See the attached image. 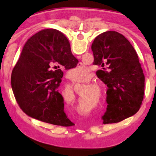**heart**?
Masks as SVG:
<instances>
[{
  "instance_id": "obj_1",
  "label": "heart",
  "mask_w": 156,
  "mask_h": 156,
  "mask_svg": "<svg viewBox=\"0 0 156 156\" xmlns=\"http://www.w3.org/2000/svg\"><path fill=\"white\" fill-rule=\"evenodd\" d=\"M88 69L85 67H81L80 68H74L72 69L69 73L70 79H72L73 81H78L82 80L84 78H86L88 75ZM75 98L74 96H72L70 98V99L73 100Z\"/></svg>"
}]
</instances>
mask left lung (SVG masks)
<instances>
[{
    "mask_svg": "<svg viewBox=\"0 0 156 156\" xmlns=\"http://www.w3.org/2000/svg\"><path fill=\"white\" fill-rule=\"evenodd\" d=\"M98 75L108 87L104 124L119 122L138 112L144 92V75L136 50L122 34H100L91 44ZM107 71H106V70Z\"/></svg>",
    "mask_w": 156,
    "mask_h": 156,
    "instance_id": "8db88e82",
    "label": "left lung"
}]
</instances>
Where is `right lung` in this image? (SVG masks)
<instances>
[{"label":"right lung","mask_w":156,"mask_h":156,"mask_svg":"<svg viewBox=\"0 0 156 156\" xmlns=\"http://www.w3.org/2000/svg\"><path fill=\"white\" fill-rule=\"evenodd\" d=\"M78 62L69 42L59 31L47 29L28 39L11 77L13 93L23 112L54 125H74L65 113L64 100L58 89L63 76L60 67L69 69ZM54 67L57 70L53 71Z\"/></svg>","instance_id":"obj_1"}]
</instances>
